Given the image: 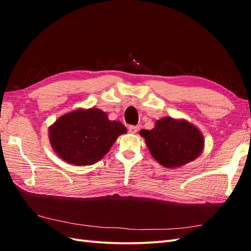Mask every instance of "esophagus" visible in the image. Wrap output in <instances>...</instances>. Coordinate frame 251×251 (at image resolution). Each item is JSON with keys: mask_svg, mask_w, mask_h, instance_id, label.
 <instances>
[{"mask_svg": "<svg viewBox=\"0 0 251 251\" xmlns=\"http://www.w3.org/2000/svg\"><path fill=\"white\" fill-rule=\"evenodd\" d=\"M139 131V126H128V132L132 134H136Z\"/></svg>", "mask_w": 251, "mask_h": 251, "instance_id": "1", "label": "esophagus"}]
</instances>
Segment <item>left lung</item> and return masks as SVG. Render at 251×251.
I'll return each instance as SVG.
<instances>
[{"mask_svg": "<svg viewBox=\"0 0 251 251\" xmlns=\"http://www.w3.org/2000/svg\"><path fill=\"white\" fill-rule=\"evenodd\" d=\"M151 155L168 169H176L198 158L204 149L201 131L185 119L163 117L151 130H141Z\"/></svg>", "mask_w": 251, "mask_h": 251, "instance_id": "obj_1", "label": "left lung"}]
</instances>
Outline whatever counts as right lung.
<instances>
[{"instance_id":"right-lung-1","label":"right lung","mask_w":251,"mask_h":251,"mask_svg":"<svg viewBox=\"0 0 251 251\" xmlns=\"http://www.w3.org/2000/svg\"><path fill=\"white\" fill-rule=\"evenodd\" d=\"M126 133V127L120 121L110 120L100 109H77L49 126V141L60 159L83 166L100 161L118 136Z\"/></svg>"}]
</instances>
